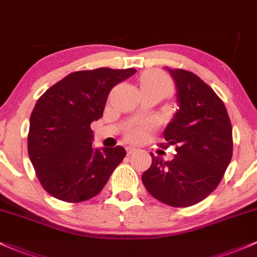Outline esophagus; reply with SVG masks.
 I'll return each instance as SVG.
<instances>
[{
  "label": "esophagus",
  "instance_id": "1",
  "mask_svg": "<svg viewBox=\"0 0 257 257\" xmlns=\"http://www.w3.org/2000/svg\"><path fill=\"white\" fill-rule=\"evenodd\" d=\"M135 151H136V148H134V147H127V148H126V152H127L128 156H130V154L135 153Z\"/></svg>",
  "mask_w": 257,
  "mask_h": 257
}]
</instances>
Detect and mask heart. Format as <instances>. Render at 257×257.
Here are the masks:
<instances>
[{
  "mask_svg": "<svg viewBox=\"0 0 257 257\" xmlns=\"http://www.w3.org/2000/svg\"><path fill=\"white\" fill-rule=\"evenodd\" d=\"M141 90H148V89H161L167 94L170 89V83L163 74L159 72H154L150 71L146 72L141 77L140 79ZM152 125L150 122H140L131 125L130 127L126 128V137L130 141L134 142H141V141L146 140L150 135Z\"/></svg>",
  "mask_w": 257,
  "mask_h": 257,
  "instance_id": "obj_1",
  "label": "heart"
}]
</instances>
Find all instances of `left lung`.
<instances>
[{
  "label": "left lung",
  "mask_w": 257,
  "mask_h": 257,
  "mask_svg": "<svg viewBox=\"0 0 257 257\" xmlns=\"http://www.w3.org/2000/svg\"><path fill=\"white\" fill-rule=\"evenodd\" d=\"M176 87L179 109L164 131L163 148L175 146L173 161L151 153L142 175L147 191L173 207L201 202L216 190L233 156V131L222 99L190 71L165 67Z\"/></svg>",
  "instance_id": "obj_1"
}]
</instances>
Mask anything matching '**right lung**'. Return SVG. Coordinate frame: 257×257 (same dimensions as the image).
<instances>
[{
  "label": "right lung",
  "instance_id": "right-lung-1",
  "mask_svg": "<svg viewBox=\"0 0 257 257\" xmlns=\"http://www.w3.org/2000/svg\"><path fill=\"white\" fill-rule=\"evenodd\" d=\"M135 68L77 71L38 99L28 134V154L48 194L70 203L94 197L125 158L121 146L93 150L90 123L103 116L110 90Z\"/></svg>",
  "mask_w": 257,
  "mask_h": 257
}]
</instances>
